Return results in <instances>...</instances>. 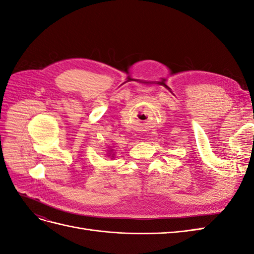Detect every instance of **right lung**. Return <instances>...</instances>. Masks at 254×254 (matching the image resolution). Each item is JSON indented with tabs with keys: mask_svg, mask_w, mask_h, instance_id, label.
<instances>
[{
	"mask_svg": "<svg viewBox=\"0 0 254 254\" xmlns=\"http://www.w3.org/2000/svg\"><path fill=\"white\" fill-rule=\"evenodd\" d=\"M112 150H113V149H111V150H110V151H111V152H112ZM110 155H111V153H109V156H110Z\"/></svg>",
	"mask_w": 254,
	"mask_h": 254,
	"instance_id": "obj_1",
	"label": "right lung"
}]
</instances>
